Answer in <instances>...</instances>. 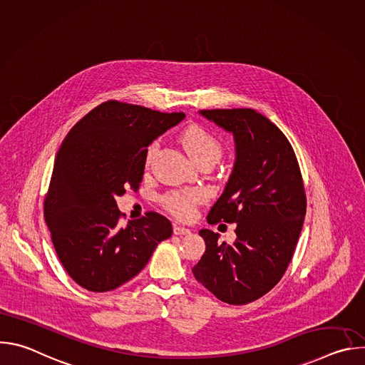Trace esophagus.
Here are the masks:
<instances>
[{"instance_id": "1", "label": "esophagus", "mask_w": 365, "mask_h": 365, "mask_svg": "<svg viewBox=\"0 0 365 365\" xmlns=\"http://www.w3.org/2000/svg\"><path fill=\"white\" fill-rule=\"evenodd\" d=\"M173 232H175L176 235H187V234H190V230H189V228H186V227H183V225L175 224V227H173Z\"/></svg>"}]
</instances>
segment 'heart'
<instances>
[{"mask_svg": "<svg viewBox=\"0 0 365 365\" xmlns=\"http://www.w3.org/2000/svg\"><path fill=\"white\" fill-rule=\"evenodd\" d=\"M182 143L185 150L190 158L196 162H214L217 163L222 155L221 143L202 127H190L182 134ZM158 141H154L148 145L145 153L147 165L153 160L154 153L158 151ZM203 193L199 190H186V192H170L165 196L163 202L168 210L173 212L179 218H190L195 206L203 200Z\"/></svg>", "mask_w": 365, "mask_h": 365, "instance_id": "b5f03b06", "label": "heart"}]
</instances>
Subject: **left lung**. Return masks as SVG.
Instances as JSON below:
<instances>
[{
    "label": "left lung",
    "mask_w": 365,
    "mask_h": 365,
    "mask_svg": "<svg viewBox=\"0 0 365 365\" xmlns=\"http://www.w3.org/2000/svg\"><path fill=\"white\" fill-rule=\"evenodd\" d=\"M199 114L234 135V168L206 221L237 224V238L200 230L206 250L192 273L220 300L245 304L269 293L293 257L306 214L302 175L286 135L255 110Z\"/></svg>",
    "instance_id": "obj_1"
}]
</instances>
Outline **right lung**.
Wrapping results in <instances>:
<instances>
[{
    "label": "right lung",
    "mask_w": 365,
    "mask_h": 365,
    "mask_svg": "<svg viewBox=\"0 0 365 365\" xmlns=\"http://www.w3.org/2000/svg\"><path fill=\"white\" fill-rule=\"evenodd\" d=\"M183 113H159L107 101L63 140L44 200V220L68 274L89 292H108L137 276L170 221L147 212L120 224L117 196L138 189L153 140L178 125Z\"/></svg>",
    "instance_id": "add662e5"
}]
</instances>
